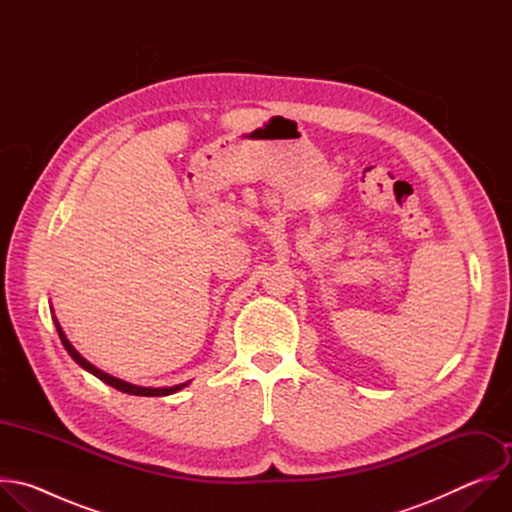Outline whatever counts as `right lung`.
Returning <instances> with one entry per match:
<instances>
[{"instance_id":"add662e5","label":"right lung","mask_w":512,"mask_h":512,"mask_svg":"<svg viewBox=\"0 0 512 512\" xmlns=\"http://www.w3.org/2000/svg\"><path fill=\"white\" fill-rule=\"evenodd\" d=\"M52 320H54V326H56V332H58V336H60V342H62V346L66 348V352L70 354V358L75 360L79 367H83L87 373H91V375H95L99 381H103L105 385H109V387H113V389H117V391H121V393H127V395H139V397H166V395H172V393H178V391H182L186 385H190V381L188 383H182V385H174V387H139V385H131V383H127V381H123V379H117V377H113V375H107L105 371H101V369H97L95 364H91L75 346L70 344V340L66 338V334H64V330H62V326L58 324V320H56V316H54V310H52Z\"/></svg>"}]
</instances>
